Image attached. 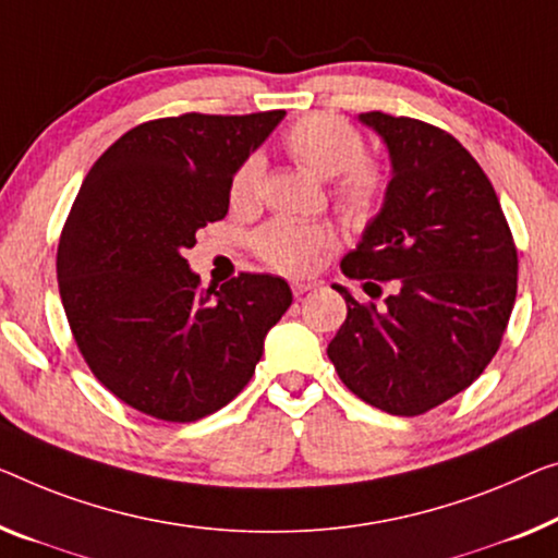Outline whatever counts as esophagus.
Listing matches in <instances>:
<instances>
[{
	"label": "esophagus",
	"instance_id": "1",
	"mask_svg": "<svg viewBox=\"0 0 558 558\" xmlns=\"http://www.w3.org/2000/svg\"><path fill=\"white\" fill-rule=\"evenodd\" d=\"M311 288H313V282H305V280H293V282H290V290H293L295 298L305 295Z\"/></svg>",
	"mask_w": 558,
	"mask_h": 558
}]
</instances>
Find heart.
I'll return each mask as SVG.
<instances>
[{"label": "heart", "mask_w": 558, "mask_h": 558, "mask_svg": "<svg viewBox=\"0 0 558 558\" xmlns=\"http://www.w3.org/2000/svg\"><path fill=\"white\" fill-rule=\"evenodd\" d=\"M280 147L290 160L320 180H330V199L340 218L365 226L384 210L390 193V168L373 155H363V132L340 114H305L282 132ZM263 160L247 155L232 170L228 197L235 210H253L260 203ZM255 255L280 272H311L336 245L328 226H298L272 220L251 238Z\"/></svg>", "instance_id": "1"}]
</instances>
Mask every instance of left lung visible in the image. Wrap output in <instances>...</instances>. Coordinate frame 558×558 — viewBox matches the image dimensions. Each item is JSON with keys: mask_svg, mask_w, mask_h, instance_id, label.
<instances>
[{"mask_svg": "<svg viewBox=\"0 0 558 558\" xmlns=\"http://www.w3.org/2000/svg\"><path fill=\"white\" fill-rule=\"evenodd\" d=\"M393 165L390 193L343 276L348 315L328 345L345 388L393 415H421L469 388L501 345L517 301L519 255L496 190L436 124L365 112ZM395 295L378 306L383 286Z\"/></svg>", "mask_w": 558, "mask_h": 558, "instance_id": "8db88e82", "label": "left lung"}]
</instances>
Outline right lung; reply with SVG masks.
Returning a JSON list of instances; mask_svg holds the SVG:
<instances>
[{"label":"right lung","mask_w":558,"mask_h":558,"mask_svg":"<svg viewBox=\"0 0 558 558\" xmlns=\"http://www.w3.org/2000/svg\"><path fill=\"white\" fill-rule=\"evenodd\" d=\"M282 110L185 112L132 128L87 172L57 247V280L82 359L110 393L157 421L220 411L253 378L293 303L288 282L240 272L199 286L182 257L228 215L232 170Z\"/></svg>","instance_id":"add662e5"}]
</instances>
